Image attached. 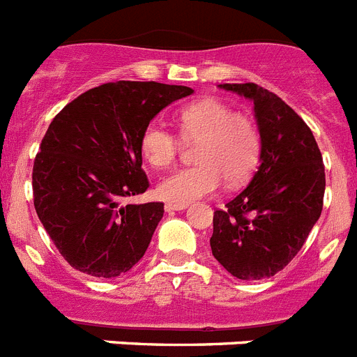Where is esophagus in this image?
<instances>
[{
  "label": "esophagus",
  "mask_w": 357,
  "mask_h": 357,
  "mask_svg": "<svg viewBox=\"0 0 357 357\" xmlns=\"http://www.w3.org/2000/svg\"><path fill=\"white\" fill-rule=\"evenodd\" d=\"M164 209L168 211V213H173V211H184L188 209V206H178V204H166Z\"/></svg>",
  "instance_id": "esophagus-1"
}]
</instances>
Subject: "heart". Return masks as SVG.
<instances>
[{
    "label": "heart",
    "instance_id": "heart-1",
    "mask_svg": "<svg viewBox=\"0 0 357 357\" xmlns=\"http://www.w3.org/2000/svg\"><path fill=\"white\" fill-rule=\"evenodd\" d=\"M185 141H198L197 166L166 176L157 185V197L169 204L188 206L214 193L223 182H245L259 162L261 134L248 116L234 112L218 98H202L176 114ZM181 141L162 121L148 123L141 134V151L150 166L164 169L175 162Z\"/></svg>",
    "mask_w": 357,
    "mask_h": 357
}]
</instances>
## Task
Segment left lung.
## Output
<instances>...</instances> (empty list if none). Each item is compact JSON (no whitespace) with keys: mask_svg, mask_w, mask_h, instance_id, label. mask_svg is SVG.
Instances as JSON below:
<instances>
[{"mask_svg":"<svg viewBox=\"0 0 357 357\" xmlns=\"http://www.w3.org/2000/svg\"><path fill=\"white\" fill-rule=\"evenodd\" d=\"M220 89L254 103L261 155L247 188L214 213L211 250L236 279H266L298 254L318 222L326 169L313 132L277 94L255 84Z\"/></svg>","mask_w":357,"mask_h":357,"instance_id":"left-lung-1","label":"left lung"}]
</instances>
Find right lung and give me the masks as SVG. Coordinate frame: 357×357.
<instances>
[{
  "instance_id": "add662e5",
  "label": "right lung",
  "mask_w": 357,
  "mask_h": 357,
  "mask_svg": "<svg viewBox=\"0 0 357 357\" xmlns=\"http://www.w3.org/2000/svg\"><path fill=\"white\" fill-rule=\"evenodd\" d=\"M185 85L116 82L80 94L50 123L31 173L33 206L75 270L98 279L128 272L146 252L164 204H123L143 195L141 134Z\"/></svg>"
}]
</instances>
